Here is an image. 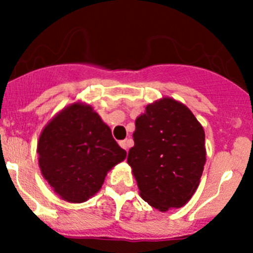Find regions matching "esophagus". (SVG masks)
I'll return each instance as SVG.
<instances>
[{
    "label": "esophagus",
    "instance_id": "1",
    "mask_svg": "<svg viewBox=\"0 0 253 253\" xmlns=\"http://www.w3.org/2000/svg\"><path fill=\"white\" fill-rule=\"evenodd\" d=\"M120 145H121V147L124 148L125 150H127L129 148V145H131V139H125V141H120Z\"/></svg>",
    "mask_w": 253,
    "mask_h": 253
}]
</instances>
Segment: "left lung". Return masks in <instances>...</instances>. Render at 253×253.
I'll use <instances>...</instances> for the list:
<instances>
[{
  "label": "left lung",
  "mask_w": 253,
  "mask_h": 253,
  "mask_svg": "<svg viewBox=\"0 0 253 253\" xmlns=\"http://www.w3.org/2000/svg\"><path fill=\"white\" fill-rule=\"evenodd\" d=\"M205 138L195 115L171 98L149 104L137 117L127 163L148 205L167 211L191 200L206 164Z\"/></svg>",
  "instance_id": "8db88e82"
}]
</instances>
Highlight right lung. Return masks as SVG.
Returning a JSON list of instances; mask_svg holds the SVG:
<instances>
[{
  "label": "right lung",
  "mask_w": 253,
  "mask_h": 253,
  "mask_svg": "<svg viewBox=\"0 0 253 253\" xmlns=\"http://www.w3.org/2000/svg\"><path fill=\"white\" fill-rule=\"evenodd\" d=\"M38 154L42 174L53 191L67 202L82 203L100 190L126 150L90 105L75 103L44 127Z\"/></svg>",
  "instance_id": "right-lung-1"
}]
</instances>
